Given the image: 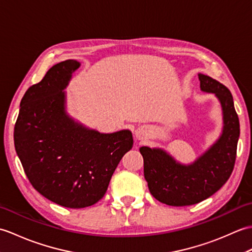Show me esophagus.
<instances>
[{
	"mask_svg": "<svg viewBox=\"0 0 252 252\" xmlns=\"http://www.w3.org/2000/svg\"><path fill=\"white\" fill-rule=\"evenodd\" d=\"M135 136H136L137 139H139V140H141V139H143V136H144V129H143V128H138V129H136Z\"/></svg>",
	"mask_w": 252,
	"mask_h": 252,
	"instance_id": "esophagus-1",
	"label": "esophagus"
}]
</instances>
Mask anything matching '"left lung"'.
<instances>
[{
	"mask_svg": "<svg viewBox=\"0 0 252 252\" xmlns=\"http://www.w3.org/2000/svg\"><path fill=\"white\" fill-rule=\"evenodd\" d=\"M200 91L220 101L223 128L220 137L192 164L184 165L160 148L141 147L144 178L151 194L169 206L197 204L215 194L230 178L236 159L239 121L228 88L199 73Z\"/></svg>",
	"mask_w": 252,
	"mask_h": 252,
	"instance_id": "obj_1",
	"label": "left lung"
}]
</instances>
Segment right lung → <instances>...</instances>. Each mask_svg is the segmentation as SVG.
Here are the masks:
<instances>
[{
	"instance_id": "add662e5",
	"label": "right lung",
	"mask_w": 252,
	"mask_h": 252,
	"mask_svg": "<svg viewBox=\"0 0 252 252\" xmlns=\"http://www.w3.org/2000/svg\"><path fill=\"white\" fill-rule=\"evenodd\" d=\"M80 65L71 59L55 64L28 89L14 129L16 152L33 188L66 208L99 202L133 144L130 130L101 133L68 114L64 89Z\"/></svg>"
}]
</instances>
